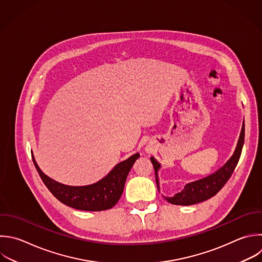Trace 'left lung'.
I'll list each match as a JSON object with an SVG mask.
<instances>
[{"label":"left lung","mask_w":262,"mask_h":262,"mask_svg":"<svg viewBox=\"0 0 262 262\" xmlns=\"http://www.w3.org/2000/svg\"><path fill=\"white\" fill-rule=\"evenodd\" d=\"M244 139H245V122H243L241 134H239L235 149L233 151V155L220 169H218L216 172H214L213 174L207 177H204L196 181H192L185 184L184 188L180 192L175 193L173 196L163 195L164 199L173 205L189 206V205L204 202L214 196L223 187V185L227 182L232 172L234 171V168L236 167V164L241 157L242 148L244 145ZM150 161L152 163L155 173H156L157 186H158V189L160 190L158 172L161 168V164L154 157L150 158Z\"/></svg>","instance_id":"left-lung-1"}]
</instances>
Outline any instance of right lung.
<instances>
[{"mask_svg":"<svg viewBox=\"0 0 262 262\" xmlns=\"http://www.w3.org/2000/svg\"><path fill=\"white\" fill-rule=\"evenodd\" d=\"M138 158L139 154L136 152L117 164L105 177L93 184L71 186L59 183L44 174L33 155L35 167L51 193L64 205L82 211H103L113 208L120 200L127 176Z\"/></svg>","mask_w":262,"mask_h":262,"instance_id":"add662e5","label":"right lung"}]
</instances>
